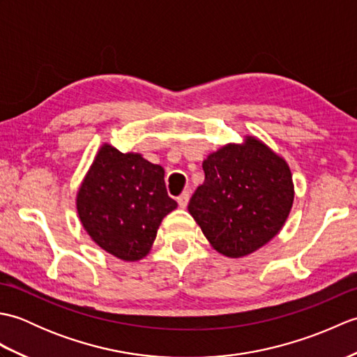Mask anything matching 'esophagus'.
Returning a JSON list of instances; mask_svg holds the SVG:
<instances>
[{
    "mask_svg": "<svg viewBox=\"0 0 357 357\" xmlns=\"http://www.w3.org/2000/svg\"><path fill=\"white\" fill-rule=\"evenodd\" d=\"M188 199H190V195H188V192H184L181 196H178V204L181 208H185L187 204H188Z\"/></svg>",
    "mask_w": 357,
    "mask_h": 357,
    "instance_id": "34e87169",
    "label": "esophagus"
}]
</instances>
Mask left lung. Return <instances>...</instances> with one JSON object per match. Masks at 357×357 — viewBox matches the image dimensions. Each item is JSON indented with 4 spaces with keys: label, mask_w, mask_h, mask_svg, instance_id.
I'll return each mask as SVG.
<instances>
[{
    "label": "left lung",
    "mask_w": 357,
    "mask_h": 357,
    "mask_svg": "<svg viewBox=\"0 0 357 357\" xmlns=\"http://www.w3.org/2000/svg\"><path fill=\"white\" fill-rule=\"evenodd\" d=\"M202 170L188 211L216 252L247 256L282 229L294 198L291 172L265 144L252 136L229 144L208 155Z\"/></svg>",
    "instance_id": "1"
}]
</instances>
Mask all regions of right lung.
I'll use <instances>...</instances> for the list:
<instances>
[{
	"instance_id": "right-lung-1",
	"label": "right lung",
	"mask_w": 357,
	"mask_h": 357,
	"mask_svg": "<svg viewBox=\"0 0 357 357\" xmlns=\"http://www.w3.org/2000/svg\"><path fill=\"white\" fill-rule=\"evenodd\" d=\"M176 207L167 195L161 165L138 153H121L109 144L98 151L77 196L90 238L123 261L142 259L164 216Z\"/></svg>"
}]
</instances>
